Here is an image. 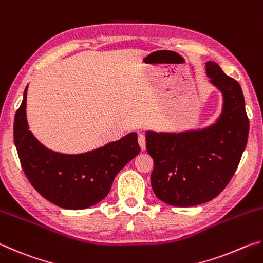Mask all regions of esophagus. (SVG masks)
<instances>
[{
	"label": "esophagus",
	"mask_w": 263,
	"mask_h": 263,
	"mask_svg": "<svg viewBox=\"0 0 263 263\" xmlns=\"http://www.w3.org/2000/svg\"><path fill=\"white\" fill-rule=\"evenodd\" d=\"M138 144H139L141 151L146 149V139L144 135H139L138 136Z\"/></svg>",
	"instance_id": "obj_1"
}]
</instances>
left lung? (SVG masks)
I'll return each mask as SVG.
<instances>
[{
    "instance_id": "obj_1",
    "label": "left lung",
    "mask_w": 263,
    "mask_h": 263,
    "mask_svg": "<svg viewBox=\"0 0 263 263\" xmlns=\"http://www.w3.org/2000/svg\"><path fill=\"white\" fill-rule=\"evenodd\" d=\"M205 72L222 96L216 122L183 132H146V148L154 161L152 189L173 206H195L217 197L232 179L247 144L241 87L215 61L206 62Z\"/></svg>"
}]
</instances>
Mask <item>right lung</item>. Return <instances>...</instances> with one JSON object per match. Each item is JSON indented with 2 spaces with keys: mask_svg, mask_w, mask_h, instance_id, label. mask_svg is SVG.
Wrapping results in <instances>:
<instances>
[{
  "mask_svg": "<svg viewBox=\"0 0 263 263\" xmlns=\"http://www.w3.org/2000/svg\"><path fill=\"white\" fill-rule=\"evenodd\" d=\"M26 92L28 87L15 115L14 140L30 183L47 201L67 210H82L101 202L119 171L140 152L137 133L86 153L54 152L29 130Z\"/></svg>",
  "mask_w": 263,
  "mask_h": 263,
  "instance_id": "right-lung-1",
  "label": "right lung"
}]
</instances>
